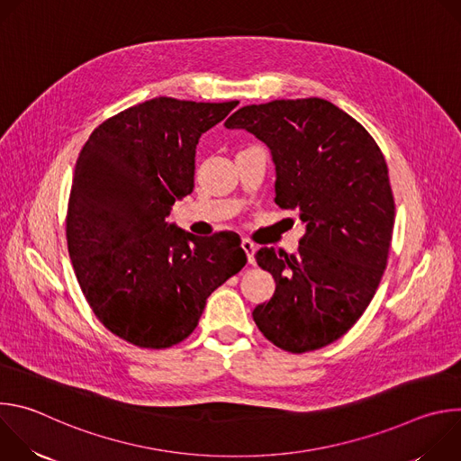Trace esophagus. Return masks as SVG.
Segmentation results:
<instances>
[{"mask_svg": "<svg viewBox=\"0 0 461 461\" xmlns=\"http://www.w3.org/2000/svg\"><path fill=\"white\" fill-rule=\"evenodd\" d=\"M242 249H244L246 255H248V262H249V265H255V257H253V253H255V244H253L249 239H242Z\"/></svg>", "mask_w": 461, "mask_h": 461, "instance_id": "obj_1", "label": "esophagus"}]
</instances>
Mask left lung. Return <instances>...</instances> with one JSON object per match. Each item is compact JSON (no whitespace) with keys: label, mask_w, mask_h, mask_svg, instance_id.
<instances>
[{"label":"left lung","mask_w":461,"mask_h":461,"mask_svg":"<svg viewBox=\"0 0 461 461\" xmlns=\"http://www.w3.org/2000/svg\"><path fill=\"white\" fill-rule=\"evenodd\" d=\"M224 125L267 144L276 204L297 210L306 230L294 255L255 253L276 294L253 321L292 354L330 345L363 315L386 268L393 196L384 157L359 122L322 98L244 105Z\"/></svg>","instance_id":"obj_1"}]
</instances>
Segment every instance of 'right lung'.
I'll use <instances>...</instances> for the list:
<instances>
[{
	"label": "right lung",
	"mask_w": 461,
	"mask_h": 461,
	"mask_svg": "<svg viewBox=\"0 0 461 461\" xmlns=\"http://www.w3.org/2000/svg\"><path fill=\"white\" fill-rule=\"evenodd\" d=\"M237 104L148 100L100 123L78 157L68 212L73 267L96 317L137 347L184 341L212 292L246 265L239 235L204 239L166 221L193 191L199 139Z\"/></svg>",
	"instance_id": "add662e5"
}]
</instances>
